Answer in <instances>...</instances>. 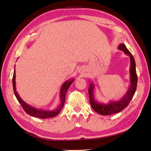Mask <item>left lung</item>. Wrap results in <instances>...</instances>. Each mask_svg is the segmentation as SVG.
I'll return each instance as SVG.
<instances>
[{
    "instance_id": "left-lung-1",
    "label": "left lung",
    "mask_w": 151,
    "mask_h": 151,
    "mask_svg": "<svg viewBox=\"0 0 151 151\" xmlns=\"http://www.w3.org/2000/svg\"><path fill=\"white\" fill-rule=\"evenodd\" d=\"M118 49L125 53L126 55L130 57V85L129 90L124 95L121 99L119 101H110L109 103H98L93 98V88L94 85L93 83H90L88 88V93L90 97V103L93 110L102 115H111L114 114L121 112L124 109L129 105V103L131 101L135 92L136 90L137 83H138V77L136 74V63L134 58L131 54L129 50L127 48L124 44H120Z\"/></svg>"
}]
</instances>
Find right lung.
<instances>
[{"label": "right lung", "mask_w": 151, "mask_h": 151, "mask_svg": "<svg viewBox=\"0 0 151 151\" xmlns=\"http://www.w3.org/2000/svg\"><path fill=\"white\" fill-rule=\"evenodd\" d=\"M74 81V79H70L65 82L63 83L61 91H60V105L58 106L55 110H45L42 109H37L35 107H33L28 105L27 103H25L23 100L21 98V97L19 96L18 92L16 91V87H15V70H14L13 72V90H14V93L16 97V98L17 99L18 101L21 104V105L24 109V111L28 114L30 115L31 116L35 117V118H38L41 119H46V118H52L57 116L58 114L61 112V110L64 106L65 103V96L67 90L69 88L70 86L72 84V83Z\"/></svg>", "instance_id": "obj_1"}]
</instances>
